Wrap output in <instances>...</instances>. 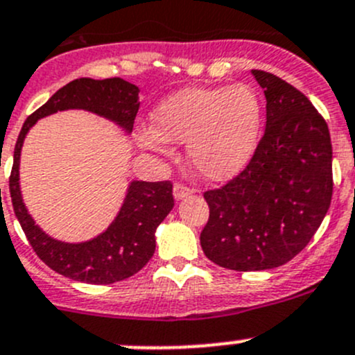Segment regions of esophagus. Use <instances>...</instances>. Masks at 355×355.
<instances>
[{"mask_svg":"<svg viewBox=\"0 0 355 355\" xmlns=\"http://www.w3.org/2000/svg\"><path fill=\"white\" fill-rule=\"evenodd\" d=\"M191 194H194V187H189V185H185V184H175L173 185V196L177 200L187 198V196H191Z\"/></svg>","mask_w":355,"mask_h":355,"instance_id":"esophagus-1","label":"esophagus"}]
</instances>
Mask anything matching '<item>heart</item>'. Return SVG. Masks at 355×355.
Instances as JSON below:
<instances>
[{"mask_svg":"<svg viewBox=\"0 0 355 355\" xmlns=\"http://www.w3.org/2000/svg\"><path fill=\"white\" fill-rule=\"evenodd\" d=\"M155 128L139 132V144L168 153L187 142L189 159L209 180H227L249 163L263 125V101L247 84L185 87L156 106Z\"/></svg>","mask_w":355,"mask_h":355,"instance_id":"heart-1","label":"heart"}]
</instances>
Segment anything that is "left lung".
Returning <instances> with one entry per match:
<instances>
[{"label": "left lung", "mask_w": 355, "mask_h": 355, "mask_svg": "<svg viewBox=\"0 0 355 355\" xmlns=\"http://www.w3.org/2000/svg\"><path fill=\"white\" fill-rule=\"evenodd\" d=\"M266 96V128L249 164L204 192L200 232L207 259L235 271L288 263L304 249L331 202V139L324 118L288 82L252 70Z\"/></svg>", "instance_id": "obj_1"}]
</instances>
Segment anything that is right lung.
<instances>
[{
	"instance_id": "obj_1",
	"label": "right lung",
	"mask_w": 355,
	"mask_h": 355,
	"mask_svg": "<svg viewBox=\"0 0 355 355\" xmlns=\"http://www.w3.org/2000/svg\"><path fill=\"white\" fill-rule=\"evenodd\" d=\"M139 106L137 85L123 78H77L56 91L25 120L13 153L10 196L25 237L42 263L71 280L106 285L125 280L148 264L156 249L155 232L173 207V185L163 182H132L120 213L96 239L65 244L48 237L25 209L19 185V164L24 139L42 116L63 110H87L132 132Z\"/></svg>"
}]
</instances>
